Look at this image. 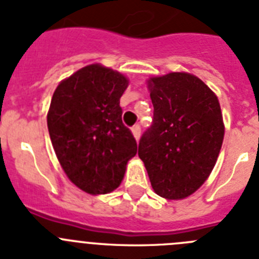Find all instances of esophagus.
<instances>
[{
    "label": "esophagus",
    "instance_id": "esophagus-1",
    "mask_svg": "<svg viewBox=\"0 0 259 259\" xmlns=\"http://www.w3.org/2000/svg\"><path fill=\"white\" fill-rule=\"evenodd\" d=\"M132 133H133V136H134V138L138 141L139 137H141V125H139V123L134 125V126L132 127Z\"/></svg>",
    "mask_w": 259,
    "mask_h": 259
}]
</instances>
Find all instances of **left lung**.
<instances>
[{
	"label": "left lung",
	"mask_w": 259,
	"mask_h": 259,
	"mask_svg": "<svg viewBox=\"0 0 259 259\" xmlns=\"http://www.w3.org/2000/svg\"><path fill=\"white\" fill-rule=\"evenodd\" d=\"M152 125L139 141L155 193L183 199L210 176L223 145L224 123L217 95L198 76L169 73L147 80Z\"/></svg>",
	"instance_id": "obj_1"
}]
</instances>
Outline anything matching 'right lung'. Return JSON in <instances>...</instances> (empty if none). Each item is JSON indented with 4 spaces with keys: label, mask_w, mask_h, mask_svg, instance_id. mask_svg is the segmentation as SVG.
<instances>
[{
    "label": "right lung",
    "mask_w": 259,
    "mask_h": 259,
    "mask_svg": "<svg viewBox=\"0 0 259 259\" xmlns=\"http://www.w3.org/2000/svg\"><path fill=\"white\" fill-rule=\"evenodd\" d=\"M125 75L100 64L62 80L52 96L47 122L57 159L75 186L92 195L120 186L137 142L122 123Z\"/></svg>",
    "instance_id": "add662e5"
}]
</instances>
